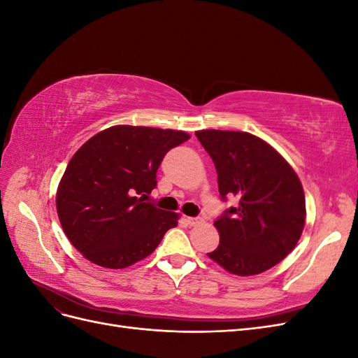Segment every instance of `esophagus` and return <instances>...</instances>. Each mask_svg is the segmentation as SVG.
<instances>
[{
    "instance_id": "1",
    "label": "esophagus",
    "mask_w": 358,
    "mask_h": 358,
    "mask_svg": "<svg viewBox=\"0 0 358 358\" xmlns=\"http://www.w3.org/2000/svg\"><path fill=\"white\" fill-rule=\"evenodd\" d=\"M185 221L188 222V225H191V227H196V225H200L201 222H203V220L201 218H185Z\"/></svg>"
}]
</instances>
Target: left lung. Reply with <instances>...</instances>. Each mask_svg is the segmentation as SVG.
Returning a JSON list of instances; mask_svg holds the SVG:
<instances>
[{"label": "left lung", "mask_w": 358, "mask_h": 358, "mask_svg": "<svg viewBox=\"0 0 358 358\" xmlns=\"http://www.w3.org/2000/svg\"><path fill=\"white\" fill-rule=\"evenodd\" d=\"M196 136L216 167L221 197L239 200L213 222L220 245L208 257L237 276L263 273L296 248L305 227L297 173L251 133L201 129Z\"/></svg>", "instance_id": "1"}]
</instances>
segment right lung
<instances>
[{"label": "right lung", "mask_w": 358, "mask_h": 358, "mask_svg": "<svg viewBox=\"0 0 358 358\" xmlns=\"http://www.w3.org/2000/svg\"><path fill=\"white\" fill-rule=\"evenodd\" d=\"M189 134L178 129L115 125L73 155L57 191V212L71 245L91 263L125 268L152 254L179 213L146 203L157 170Z\"/></svg>", "instance_id": "1"}]
</instances>
